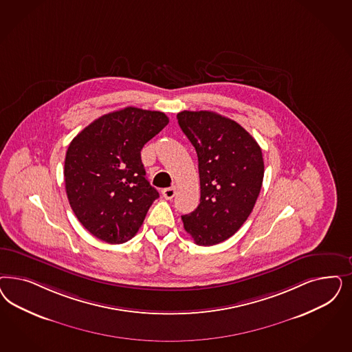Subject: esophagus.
<instances>
[{"label": "esophagus", "instance_id": "esophagus-1", "mask_svg": "<svg viewBox=\"0 0 352 352\" xmlns=\"http://www.w3.org/2000/svg\"><path fill=\"white\" fill-rule=\"evenodd\" d=\"M176 192H177V188L176 186H170V188H166V189H163V197L166 198V199H172L175 195H176Z\"/></svg>", "mask_w": 352, "mask_h": 352}]
</instances>
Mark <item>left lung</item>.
<instances>
[{"label": "left lung", "instance_id": "8db88e82", "mask_svg": "<svg viewBox=\"0 0 352 352\" xmlns=\"http://www.w3.org/2000/svg\"><path fill=\"white\" fill-rule=\"evenodd\" d=\"M177 120L197 151L201 182L199 204L182 223L197 245L212 246L232 237L251 214L264 176L261 148L220 113L185 110Z\"/></svg>", "mask_w": 352, "mask_h": 352}]
</instances>
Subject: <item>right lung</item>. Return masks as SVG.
<instances>
[{"label": "right lung", "instance_id": "obj_1", "mask_svg": "<svg viewBox=\"0 0 352 352\" xmlns=\"http://www.w3.org/2000/svg\"><path fill=\"white\" fill-rule=\"evenodd\" d=\"M168 122L164 113L129 106L96 119L71 141L63 172L68 202L94 237L124 243L142 226L159 193L145 177L141 150Z\"/></svg>", "mask_w": 352, "mask_h": 352}]
</instances>
